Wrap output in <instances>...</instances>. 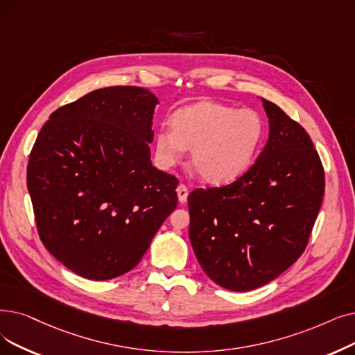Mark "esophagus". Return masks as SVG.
Segmentation results:
<instances>
[{
	"mask_svg": "<svg viewBox=\"0 0 355 355\" xmlns=\"http://www.w3.org/2000/svg\"><path fill=\"white\" fill-rule=\"evenodd\" d=\"M177 196H178V202L180 203H186L187 202V196H189L187 187L182 186V184H180V186L177 187Z\"/></svg>",
	"mask_w": 355,
	"mask_h": 355,
	"instance_id": "34e87169",
	"label": "esophagus"
}]
</instances>
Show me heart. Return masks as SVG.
<instances>
[{
    "label": "heart",
    "mask_w": 355,
    "mask_h": 355,
    "mask_svg": "<svg viewBox=\"0 0 355 355\" xmlns=\"http://www.w3.org/2000/svg\"><path fill=\"white\" fill-rule=\"evenodd\" d=\"M173 129L155 135L157 161L177 165L191 149V164L205 181L222 186L248 171L264 136L261 116L214 101L182 107L171 119Z\"/></svg>",
    "instance_id": "b5f03b06"
}]
</instances>
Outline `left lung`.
<instances>
[{
	"label": "left lung",
	"mask_w": 355,
	"mask_h": 355,
	"mask_svg": "<svg viewBox=\"0 0 355 355\" xmlns=\"http://www.w3.org/2000/svg\"><path fill=\"white\" fill-rule=\"evenodd\" d=\"M261 101L270 132L255 164L229 186L189 196V235L198 264L232 291L264 286L296 263L325 191L309 135L279 105Z\"/></svg>",
	"instance_id": "8db88e82"
}]
</instances>
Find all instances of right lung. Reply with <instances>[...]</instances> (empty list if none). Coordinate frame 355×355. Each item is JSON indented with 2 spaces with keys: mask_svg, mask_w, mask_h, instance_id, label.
<instances>
[{
  "mask_svg": "<svg viewBox=\"0 0 355 355\" xmlns=\"http://www.w3.org/2000/svg\"><path fill=\"white\" fill-rule=\"evenodd\" d=\"M157 104L144 88L96 89L53 112L37 135L27 189L39 235L84 279L135 268L177 207L178 180L150 161Z\"/></svg>",
  "mask_w": 355,
  "mask_h": 355,
  "instance_id": "obj_1",
  "label": "right lung"
}]
</instances>
